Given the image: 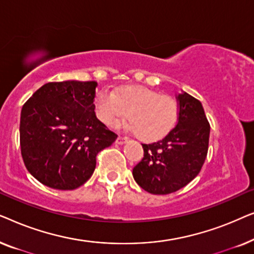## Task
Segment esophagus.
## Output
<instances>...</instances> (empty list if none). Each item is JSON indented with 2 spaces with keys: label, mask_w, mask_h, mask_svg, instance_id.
I'll list each match as a JSON object with an SVG mask.
<instances>
[{
  "label": "esophagus",
  "mask_w": 254,
  "mask_h": 254,
  "mask_svg": "<svg viewBox=\"0 0 254 254\" xmlns=\"http://www.w3.org/2000/svg\"><path fill=\"white\" fill-rule=\"evenodd\" d=\"M128 141V138L127 137H123V136H119L117 138V141H116V143L117 144H119V145H123V144H125L126 143V142Z\"/></svg>",
  "instance_id": "1"
}]
</instances>
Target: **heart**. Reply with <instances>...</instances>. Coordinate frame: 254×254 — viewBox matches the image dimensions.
<instances>
[{
  "instance_id": "1",
  "label": "heart",
  "mask_w": 254,
  "mask_h": 254,
  "mask_svg": "<svg viewBox=\"0 0 254 254\" xmlns=\"http://www.w3.org/2000/svg\"><path fill=\"white\" fill-rule=\"evenodd\" d=\"M97 119L113 126L127 117L128 127L143 142H157L175 129L179 118L178 104L144 85L128 84L110 91L103 89L93 100Z\"/></svg>"
}]
</instances>
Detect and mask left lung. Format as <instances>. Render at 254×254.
Instances as JSON below:
<instances>
[{
  "label": "left lung",
  "mask_w": 254,
  "mask_h": 254,
  "mask_svg": "<svg viewBox=\"0 0 254 254\" xmlns=\"http://www.w3.org/2000/svg\"><path fill=\"white\" fill-rule=\"evenodd\" d=\"M179 118L168 136L142 144L143 158L133 169L138 186L151 194L176 192L195 178L207 157L210 125L196 98L177 96Z\"/></svg>",
  "instance_id": "obj_1"
}]
</instances>
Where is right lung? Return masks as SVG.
<instances>
[{"label": "right lung", "mask_w": 254, "mask_h": 254, "mask_svg": "<svg viewBox=\"0 0 254 254\" xmlns=\"http://www.w3.org/2000/svg\"><path fill=\"white\" fill-rule=\"evenodd\" d=\"M97 82H50L20 113V152L27 171L55 190H75L89 180L99 151L118 135L97 119Z\"/></svg>", "instance_id": "add662e5"}]
</instances>
